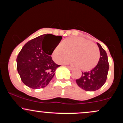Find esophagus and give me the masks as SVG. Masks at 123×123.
<instances>
[{
	"label": "esophagus",
	"mask_w": 123,
	"mask_h": 123,
	"mask_svg": "<svg viewBox=\"0 0 123 123\" xmlns=\"http://www.w3.org/2000/svg\"><path fill=\"white\" fill-rule=\"evenodd\" d=\"M67 67H68V68L69 69V70H73V68H72V67H71V66H67Z\"/></svg>",
	"instance_id": "1"
}]
</instances>
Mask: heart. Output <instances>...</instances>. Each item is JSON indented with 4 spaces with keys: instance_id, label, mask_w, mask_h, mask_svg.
<instances>
[{
    "instance_id": "b5f03b06",
    "label": "heart",
    "mask_w": 123,
    "mask_h": 123,
    "mask_svg": "<svg viewBox=\"0 0 123 123\" xmlns=\"http://www.w3.org/2000/svg\"><path fill=\"white\" fill-rule=\"evenodd\" d=\"M83 71H89L95 67L99 59L97 45L82 37H69L63 40L54 49L53 57L56 62L65 63L70 60Z\"/></svg>"
}]
</instances>
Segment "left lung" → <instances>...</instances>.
Returning <instances> with one entry per match:
<instances>
[{"label": "left lung", "mask_w": 123, "mask_h": 123, "mask_svg": "<svg viewBox=\"0 0 123 123\" xmlns=\"http://www.w3.org/2000/svg\"><path fill=\"white\" fill-rule=\"evenodd\" d=\"M100 52L99 60L95 68L89 72H82L80 78L76 80L79 87L87 91H94L102 87L106 80L109 70L107 54L100 44L97 43Z\"/></svg>", "instance_id": "obj_1"}]
</instances>
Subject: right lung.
I'll use <instances>...</instances> for the list:
<instances>
[{
  "label": "right lung",
  "instance_id": "right-lung-1",
  "mask_svg": "<svg viewBox=\"0 0 123 123\" xmlns=\"http://www.w3.org/2000/svg\"><path fill=\"white\" fill-rule=\"evenodd\" d=\"M61 36L44 34L29 41L17 58V68L22 81L29 88L47 86L55 73L57 65L51 57Z\"/></svg>",
  "mask_w": 123,
  "mask_h": 123
}]
</instances>
